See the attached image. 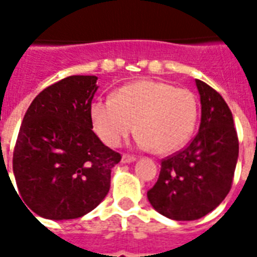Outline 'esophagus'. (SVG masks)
<instances>
[{
	"instance_id": "1",
	"label": "esophagus",
	"mask_w": 257,
	"mask_h": 257,
	"mask_svg": "<svg viewBox=\"0 0 257 257\" xmlns=\"http://www.w3.org/2000/svg\"><path fill=\"white\" fill-rule=\"evenodd\" d=\"M137 157L135 156V155H128V153H124L122 155V159H121V163H124V164H126V163H133V161H136Z\"/></svg>"
}]
</instances>
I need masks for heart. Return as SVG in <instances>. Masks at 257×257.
<instances>
[{"label": "heart", "mask_w": 257, "mask_h": 257, "mask_svg": "<svg viewBox=\"0 0 257 257\" xmlns=\"http://www.w3.org/2000/svg\"><path fill=\"white\" fill-rule=\"evenodd\" d=\"M90 114L94 131L109 147L121 145L137 128L140 145L165 155L191 137L199 102L189 89L143 80L120 88L113 98L94 101Z\"/></svg>", "instance_id": "b5f03b06"}]
</instances>
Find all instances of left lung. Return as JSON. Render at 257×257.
Wrapping results in <instances>:
<instances>
[{
  "label": "left lung",
  "mask_w": 257,
  "mask_h": 257,
  "mask_svg": "<svg viewBox=\"0 0 257 257\" xmlns=\"http://www.w3.org/2000/svg\"><path fill=\"white\" fill-rule=\"evenodd\" d=\"M201 101L197 135L179 152L161 160L148 200L159 213L179 221L197 220L219 205L231 191L239 139L232 112L224 98L196 80Z\"/></svg>",
  "instance_id": "obj_1"
}]
</instances>
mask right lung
<instances>
[{
    "label": "right lung",
    "instance_id": "right-lung-1",
    "mask_svg": "<svg viewBox=\"0 0 257 257\" xmlns=\"http://www.w3.org/2000/svg\"><path fill=\"white\" fill-rule=\"evenodd\" d=\"M96 82V76L62 78L38 93L26 110L14 145L13 172L30 213L77 219L108 195L110 171L121 155L92 131Z\"/></svg>",
    "mask_w": 257,
    "mask_h": 257
}]
</instances>
